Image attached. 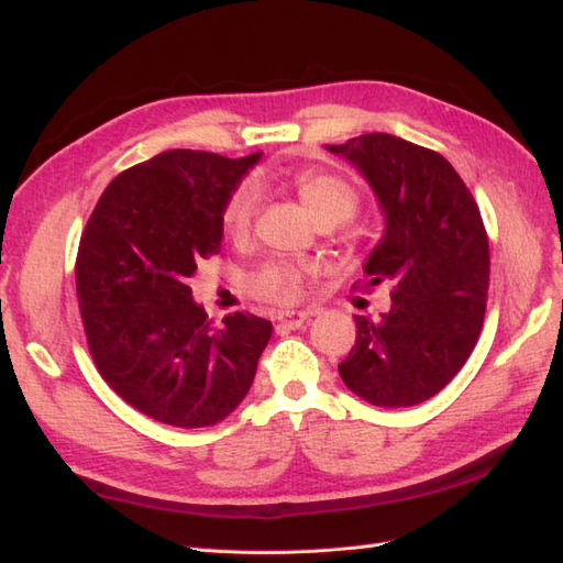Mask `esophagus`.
<instances>
[{
    "label": "esophagus",
    "mask_w": 563,
    "mask_h": 563,
    "mask_svg": "<svg viewBox=\"0 0 563 563\" xmlns=\"http://www.w3.org/2000/svg\"><path fill=\"white\" fill-rule=\"evenodd\" d=\"M308 317H310L308 312H282L277 317V321H279V327H284V329H300Z\"/></svg>",
    "instance_id": "obj_1"
}]
</instances>
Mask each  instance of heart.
<instances>
[{
	"label": "heart",
	"instance_id": "obj_1",
	"mask_svg": "<svg viewBox=\"0 0 563 563\" xmlns=\"http://www.w3.org/2000/svg\"><path fill=\"white\" fill-rule=\"evenodd\" d=\"M294 190L302 207L308 209L317 225H340L360 207V195L354 187L333 174L323 172H300L294 180ZM258 187L251 180H244L234 187L230 197L225 199L223 213V228L228 234L240 236L249 230L251 220L258 211ZM302 267L284 261H269L263 263L258 269L251 272L249 277V291L261 298L277 305L294 302L300 294L302 284Z\"/></svg>",
	"mask_w": 563,
	"mask_h": 563
}]
</instances>
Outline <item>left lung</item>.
I'll return each instance as SVG.
<instances>
[{
	"label": "left lung",
	"instance_id": "obj_1",
	"mask_svg": "<svg viewBox=\"0 0 563 563\" xmlns=\"http://www.w3.org/2000/svg\"><path fill=\"white\" fill-rule=\"evenodd\" d=\"M327 150L347 159L380 203L385 232L364 286L391 288L389 312L354 314L340 378L373 406H416L455 378L482 333L490 258L479 207L439 152L397 135L364 133Z\"/></svg>",
	"mask_w": 563,
	"mask_h": 563
}]
</instances>
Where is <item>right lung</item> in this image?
<instances>
[{"label":"right lung","instance_id":"obj_1","mask_svg":"<svg viewBox=\"0 0 563 563\" xmlns=\"http://www.w3.org/2000/svg\"><path fill=\"white\" fill-rule=\"evenodd\" d=\"M261 159L168 150L100 195L77 253V298L103 380L174 428H209L242 404L272 323L234 312L213 327L187 286L220 251L225 199Z\"/></svg>","mask_w":563,"mask_h":563}]
</instances>
